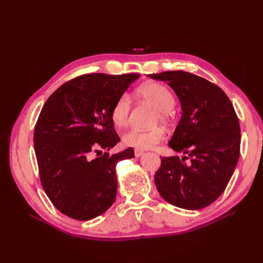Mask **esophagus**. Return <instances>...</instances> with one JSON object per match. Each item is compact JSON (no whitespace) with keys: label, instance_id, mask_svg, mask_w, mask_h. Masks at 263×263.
<instances>
[{"label":"esophagus","instance_id":"esophagus-1","mask_svg":"<svg viewBox=\"0 0 263 263\" xmlns=\"http://www.w3.org/2000/svg\"><path fill=\"white\" fill-rule=\"evenodd\" d=\"M142 155H144V151L140 150V149H135V156H136L137 158L142 156Z\"/></svg>","mask_w":263,"mask_h":263}]
</instances>
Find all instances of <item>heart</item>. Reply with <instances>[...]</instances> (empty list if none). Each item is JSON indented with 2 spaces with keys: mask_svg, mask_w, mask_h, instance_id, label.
Instances as JSON below:
<instances>
[{
  "mask_svg": "<svg viewBox=\"0 0 263 263\" xmlns=\"http://www.w3.org/2000/svg\"><path fill=\"white\" fill-rule=\"evenodd\" d=\"M139 97L149 104L158 109V117L161 121H166L169 117V110L174 106V97L172 92L163 84L147 83L140 86L137 90ZM130 113V99L128 95L123 94L115 102L110 110V118L116 127H124L128 123ZM165 137V133L160 127L153 129L130 128L123 135L124 144L136 149H150L154 148Z\"/></svg>",
  "mask_w": 263,
  "mask_h": 263,
  "instance_id": "obj_1",
  "label": "heart"
}]
</instances>
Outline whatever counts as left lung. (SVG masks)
Returning a JSON list of instances; mask_svg holds the SVG:
<instances>
[{"label":"left lung","mask_w":263,"mask_h":263,"mask_svg":"<svg viewBox=\"0 0 263 263\" xmlns=\"http://www.w3.org/2000/svg\"><path fill=\"white\" fill-rule=\"evenodd\" d=\"M148 77L168 82L182 108L169 146L184 156L161 158L155 176L158 192L177 208L204 209L224 192L239 159L240 127L234 106L220 87L193 73L165 71Z\"/></svg>","instance_id":"obj_1"}]
</instances>
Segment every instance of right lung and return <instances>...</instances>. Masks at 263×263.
<instances>
[{"label": "right lung", "instance_id": "right-lung-1", "mask_svg": "<svg viewBox=\"0 0 263 263\" xmlns=\"http://www.w3.org/2000/svg\"><path fill=\"white\" fill-rule=\"evenodd\" d=\"M139 77L80 76L58 87L44 104L34 133L39 177L54 208L67 216L90 220L114 203L116 164L134 158V149L112 156L102 155V149L119 141L110 110ZM93 152L101 157L93 159Z\"/></svg>", "mask_w": 263, "mask_h": 263}]
</instances>
